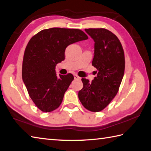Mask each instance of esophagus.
Here are the masks:
<instances>
[{
    "label": "esophagus",
    "instance_id": "1",
    "mask_svg": "<svg viewBox=\"0 0 151 151\" xmlns=\"http://www.w3.org/2000/svg\"><path fill=\"white\" fill-rule=\"evenodd\" d=\"M73 76H74V78H75V79H80V78H81V77H79V76L77 75H76V74H75V75H74Z\"/></svg>",
    "mask_w": 151,
    "mask_h": 151
}]
</instances>
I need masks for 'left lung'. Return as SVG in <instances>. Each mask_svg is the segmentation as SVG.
<instances>
[{
  "label": "left lung",
  "instance_id": "left-lung-1",
  "mask_svg": "<svg viewBox=\"0 0 151 151\" xmlns=\"http://www.w3.org/2000/svg\"><path fill=\"white\" fill-rule=\"evenodd\" d=\"M94 42L92 65L97 69L91 82L82 78L83 88L78 98L84 107L92 112L104 109L119 91L125 69V58L120 40L105 29H86Z\"/></svg>",
  "mask_w": 151,
  "mask_h": 151
}]
</instances>
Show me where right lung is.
Here are the masks:
<instances>
[{"label":"right lung","instance_id":"1","mask_svg":"<svg viewBox=\"0 0 151 151\" xmlns=\"http://www.w3.org/2000/svg\"><path fill=\"white\" fill-rule=\"evenodd\" d=\"M76 29L50 28L32 37L26 46L22 65V78L29 95L40 111L48 113L58 108L74 76L56 75L55 66L65 60L70 44L87 40Z\"/></svg>","mask_w":151,"mask_h":151}]
</instances>
